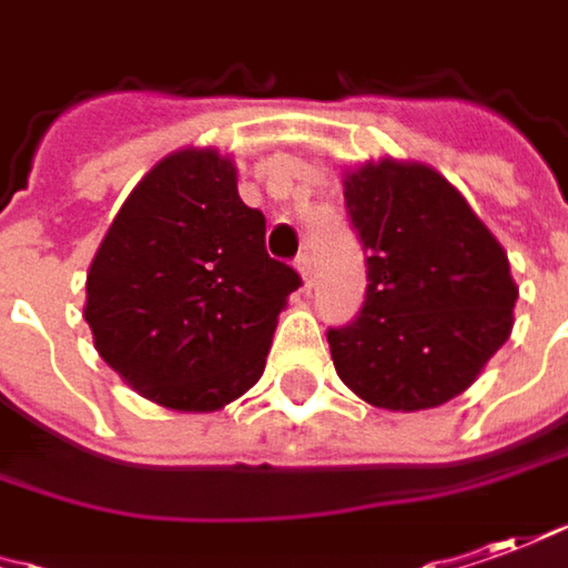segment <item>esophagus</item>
I'll return each instance as SVG.
<instances>
[{"label":"esophagus","instance_id":"esophagus-1","mask_svg":"<svg viewBox=\"0 0 568 568\" xmlns=\"http://www.w3.org/2000/svg\"><path fill=\"white\" fill-rule=\"evenodd\" d=\"M295 267H298L301 280H304V288H311V285H314V257H311V254H307V252L298 254Z\"/></svg>","mask_w":568,"mask_h":568}]
</instances>
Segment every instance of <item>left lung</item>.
Returning <instances> with one entry per match:
<instances>
[{
  "instance_id": "obj_1",
  "label": "left lung",
  "mask_w": 568,
  "mask_h": 568,
  "mask_svg": "<svg viewBox=\"0 0 568 568\" xmlns=\"http://www.w3.org/2000/svg\"><path fill=\"white\" fill-rule=\"evenodd\" d=\"M342 183L366 252V301L326 333L335 373L382 410L447 404L510 338L519 288L507 252L429 164L366 161Z\"/></svg>"
}]
</instances>
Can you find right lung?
Wrapping results in <instances>:
<instances>
[{
  "mask_svg": "<svg viewBox=\"0 0 568 568\" xmlns=\"http://www.w3.org/2000/svg\"><path fill=\"white\" fill-rule=\"evenodd\" d=\"M267 220L239 199L217 149L154 164L111 220L87 273L95 351L171 410L211 414L261 379L301 276L264 245Z\"/></svg>",
  "mask_w": 568,
  "mask_h": 568,
  "instance_id": "right-lung-1",
  "label": "right lung"
}]
</instances>
